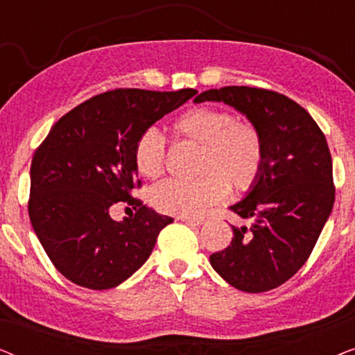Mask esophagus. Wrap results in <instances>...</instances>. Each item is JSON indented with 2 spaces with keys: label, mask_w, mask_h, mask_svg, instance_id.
I'll return each instance as SVG.
<instances>
[{
  "label": "esophagus",
  "mask_w": 355,
  "mask_h": 355,
  "mask_svg": "<svg viewBox=\"0 0 355 355\" xmlns=\"http://www.w3.org/2000/svg\"><path fill=\"white\" fill-rule=\"evenodd\" d=\"M179 220L186 221V223H189V225H193V226H200V225H203V223H205L203 218H196V216H181Z\"/></svg>",
  "instance_id": "1"
}]
</instances>
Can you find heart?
<instances>
[{
	"label": "heart",
	"instance_id": "obj_1",
	"mask_svg": "<svg viewBox=\"0 0 355 355\" xmlns=\"http://www.w3.org/2000/svg\"><path fill=\"white\" fill-rule=\"evenodd\" d=\"M179 139L198 145L192 181L168 179L150 191V202L158 211L192 216L221 202L231 191L254 186L263 166V140L255 125L236 121L225 110L197 106L179 116L173 124ZM134 162L145 178H158L164 169L162 135L148 129L134 147Z\"/></svg>",
	"mask_w": 355,
	"mask_h": 355
}]
</instances>
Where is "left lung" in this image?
Wrapping results in <instances>:
<instances>
[{
	"mask_svg": "<svg viewBox=\"0 0 355 355\" xmlns=\"http://www.w3.org/2000/svg\"><path fill=\"white\" fill-rule=\"evenodd\" d=\"M203 101L232 106L263 140L259 178L230 207L250 225L232 226L231 244L211 254L210 263L232 288L265 293L297 273L331 215L333 163L327 139L302 106L276 92L232 85L193 98Z\"/></svg>",
	"mask_w": 355,
	"mask_h": 355,
	"instance_id": "1",
	"label": "left lung"
}]
</instances>
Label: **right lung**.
I'll return each mask as SVG.
<instances>
[{"mask_svg": "<svg viewBox=\"0 0 355 355\" xmlns=\"http://www.w3.org/2000/svg\"><path fill=\"white\" fill-rule=\"evenodd\" d=\"M196 94L105 92L62 116L37 148L28 216L53 265L72 283L96 291L124 283L173 223L130 197L140 187L134 147L145 130ZM119 201L136 213L114 222L109 210Z\"/></svg>", "mask_w": 355, "mask_h": 355, "instance_id": "right-lung-1", "label": "right lung"}]
</instances>
